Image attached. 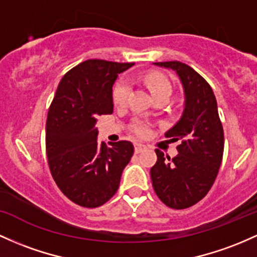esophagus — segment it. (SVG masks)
I'll use <instances>...</instances> for the list:
<instances>
[{
	"mask_svg": "<svg viewBox=\"0 0 257 257\" xmlns=\"http://www.w3.org/2000/svg\"><path fill=\"white\" fill-rule=\"evenodd\" d=\"M145 145H142V144H135L134 145V150H135V154H139V152H142L145 150Z\"/></svg>",
	"mask_w": 257,
	"mask_h": 257,
	"instance_id": "obj_1",
	"label": "esophagus"
}]
</instances>
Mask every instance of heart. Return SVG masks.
<instances>
[{
  "label": "heart",
  "mask_w": 257,
  "mask_h": 257,
  "mask_svg": "<svg viewBox=\"0 0 257 257\" xmlns=\"http://www.w3.org/2000/svg\"><path fill=\"white\" fill-rule=\"evenodd\" d=\"M143 81L148 89L150 90L152 96L156 97L159 95L162 94H168L171 95L172 92V84L170 79L166 77L165 74L159 72H149L145 73L143 75ZM131 84L129 81L122 80L117 81L115 85L112 90V100L115 106H124L128 101L129 95H131ZM132 131L134 132V134H137L138 137H148L150 133V126L146 122L140 119H135L132 125Z\"/></svg>",
  "instance_id": "1"
}]
</instances>
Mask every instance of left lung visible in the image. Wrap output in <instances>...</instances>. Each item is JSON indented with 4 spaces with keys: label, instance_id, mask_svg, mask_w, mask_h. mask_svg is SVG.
Masks as SVG:
<instances>
[{
    "label": "left lung",
    "instance_id": "1",
    "mask_svg": "<svg viewBox=\"0 0 257 257\" xmlns=\"http://www.w3.org/2000/svg\"><path fill=\"white\" fill-rule=\"evenodd\" d=\"M178 74L185 94L182 118L166 133L179 142V154L171 159L156 149L151 168L152 187L166 206L188 208L204 199L215 183L224 149L223 126L212 87L196 70L178 61L156 62Z\"/></svg>",
    "mask_w": 257,
    "mask_h": 257
}]
</instances>
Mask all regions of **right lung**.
Returning <instances> with one entry per match:
<instances>
[{"mask_svg": "<svg viewBox=\"0 0 257 257\" xmlns=\"http://www.w3.org/2000/svg\"><path fill=\"white\" fill-rule=\"evenodd\" d=\"M134 63L81 62L64 74L49 108L46 154L52 178L70 201L95 208L117 193L134 154L131 142L97 144V118L113 112L112 86Z\"/></svg>", "mask_w": 257, "mask_h": 257, "instance_id": "add662e5", "label": "right lung"}]
</instances>
